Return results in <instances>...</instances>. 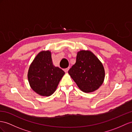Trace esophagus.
Returning <instances> with one entry per match:
<instances>
[{"instance_id": "34e87169", "label": "esophagus", "mask_w": 132, "mask_h": 132, "mask_svg": "<svg viewBox=\"0 0 132 132\" xmlns=\"http://www.w3.org/2000/svg\"><path fill=\"white\" fill-rule=\"evenodd\" d=\"M69 67H67V68H66V69H63V70H64V71H65V72H68V71H69Z\"/></svg>"}]
</instances>
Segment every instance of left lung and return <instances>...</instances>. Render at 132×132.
<instances>
[{
	"instance_id": "left-lung-1",
	"label": "left lung",
	"mask_w": 132,
	"mask_h": 132,
	"mask_svg": "<svg viewBox=\"0 0 132 132\" xmlns=\"http://www.w3.org/2000/svg\"><path fill=\"white\" fill-rule=\"evenodd\" d=\"M69 73L79 89L84 93H92L99 88L105 78L102 63L90 51L77 52L76 63Z\"/></svg>"
}]
</instances>
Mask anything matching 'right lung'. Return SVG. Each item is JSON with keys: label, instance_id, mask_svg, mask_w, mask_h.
<instances>
[{"label": "right lung", "instance_id": "obj_1", "mask_svg": "<svg viewBox=\"0 0 132 132\" xmlns=\"http://www.w3.org/2000/svg\"><path fill=\"white\" fill-rule=\"evenodd\" d=\"M65 72L53 65L51 53L43 51L29 66L28 80L32 90L39 95L49 96L55 92Z\"/></svg>", "mask_w": 132, "mask_h": 132}]
</instances>
